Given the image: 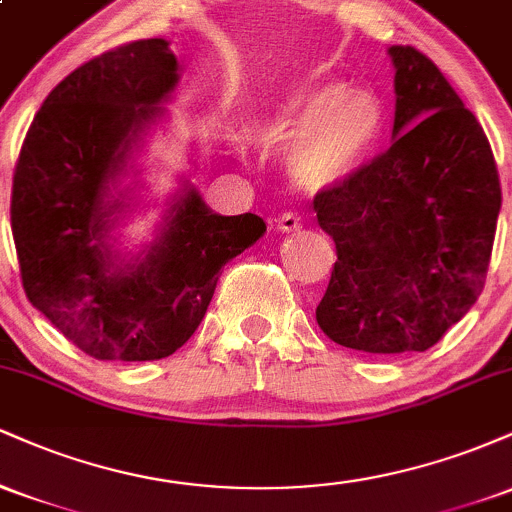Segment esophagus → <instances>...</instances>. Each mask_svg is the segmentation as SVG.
I'll use <instances>...</instances> for the list:
<instances>
[{
  "instance_id": "obj_1",
  "label": "esophagus",
  "mask_w": 512,
  "mask_h": 512,
  "mask_svg": "<svg viewBox=\"0 0 512 512\" xmlns=\"http://www.w3.org/2000/svg\"><path fill=\"white\" fill-rule=\"evenodd\" d=\"M276 228H279L281 233H293L301 228V216L293 214V211H286V214L279 216V221H276Z\"/></svg>"
}]
</instances>
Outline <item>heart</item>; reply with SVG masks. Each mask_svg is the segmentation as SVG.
<instances>
[{
  "label": "heart",
  "mask_w": 512,
  "mask_h": 512,
  "mask_svg": "<svg viewBox=\"0 0 512 512\" xmlns=\"http://www.w3.org/2000/svg\"><path fill=\"white\" fill-rule=\"evenodd\" d=\"M385 125L380 98L366 88L327 81L267 113L257 139L267 149L291 146L289 173L308 192L330 190L361 168Z\"/></svg>",
  "instance_id": "1"
}]
</instances>
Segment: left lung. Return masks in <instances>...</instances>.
<instances>
[{"mask_svg": "<svg viewBox=\"0 0 512 512\" xmlns=\"http://www.w3.org/2000/svg\"><path fill=\"white\" fill-rule=\"evenodd\" d=\"M392 146L313 199L337 262L315 317L366 354L426 351L477 303L501 182L489 139L440 69L392 45Z\"/></svg>", "mask_w": 512, "mask_h": 512, "instance_id": "left-lung-1", "label": "left lung"}]
</instances>
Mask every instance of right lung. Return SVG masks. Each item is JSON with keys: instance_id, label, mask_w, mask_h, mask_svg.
Listing matches in <instances>:
<instances>
[{"instance_id": "right-lung-1", "label": "right lung", "mask_w": 512, "mask_h": 512, "mask_svg": "<svg viewBox=\"0 0 512 512\" xmlns=\"http://www.w3.org/2000/svg\"><path fill=\"white\" fill-rule=\"evenodd\" d=\"M178 81L166 38L81 64L45 98L16 163L11 233L23 291L98 361L178 351L207 313L223 264L267 231L255 214L211 211L180 175L154 240L120 250L115 228L142 202L137 158Z\"/></svg>"}]
</instances>
